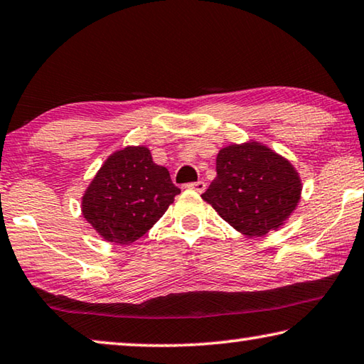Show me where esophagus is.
Wrapping results in <instances>:
<instances>
[{"mask_svg":"<svg viewBox=\"0 0 364 364\" xmlns=\"http://www.w3.org/2000/svg\"><path fill=\"white\" fill-rule=\"evenodd\" d=\"M186 188L194 189V191H198V193H204L205 191V183L204 181H194V183L186 184Z\"/></svg>","mask_w":364,"mask_h":364,"instance_id":"obj_1","label":"esophagus"}]
</instances>
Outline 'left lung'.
<instances>
[{
	"label": "left lung",
	"mask_w": 364,
	"mask_h": 364,
	"mask_svg": "<svg viewBox=\"0 0 364 364\" xmlns=\"http://www.w3.org/2000/svg\"><path fill=\"white\" fill-rule=\"evenodd\" d=\"M301 180L290 161L259 142L232 144L217 155V176L203 199L246 236H264L296 209Z\"/></svg>",
	"instance_id": "1"
}]
</instances>
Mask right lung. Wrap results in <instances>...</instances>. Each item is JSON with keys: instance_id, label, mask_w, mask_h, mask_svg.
I'll return each instance as SVG.
<instances>
[{"instance_id": "right-lung-1", "label": "right lung", "mask_w": 364, "mask_h": 364, "mask_svg": "<svg viewBox=\"0 0 364 364\" xmlns=\"http://www.w3.org/2000/svg\"><path fill=\"white\" fill-rule=\"evenodd\" d=\"M180 193L147 147H126L109 155L85 189L82 215L103 240L129 245L154 227Z\"/></svg>"}]
</instances>
